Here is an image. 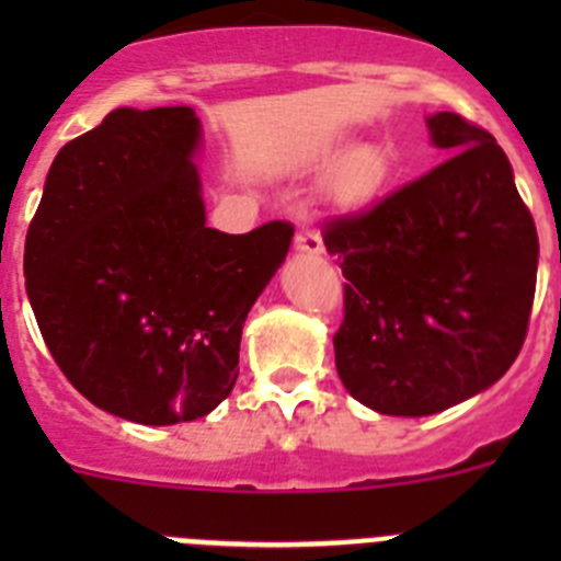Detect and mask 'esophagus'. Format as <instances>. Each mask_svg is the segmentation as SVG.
Listing matches in <instances>:
<instances>
[{
	"mask_svg": "<svg viewBox=\"0 0 561 561\" xmlns=\"http://www.w3.org/2000/svg\"><path fill=\"white\" fill-rule=\"evenodd\" d=\"M295 250L306 252V255H320L325 250L323 247V236L317 230H304L295 236Z\"/></svg>",
	"mask_w": 561,
	"mask_h": 561,
	"instance_id": "obj_1",
	"label": "esophagus"
}]
</instances>
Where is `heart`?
Listing matches in <instances>:
<instances>
[{
    "label": "heart",
    "instance_id": "heart-1",
    "mask_svg": "<svg viewBox=\"0 0 561 561\" xmlns=\"http://www.w3.org/2000/svg\"><path fill=\"white\" fill-rule=\"evenodd\" d=\"M340 151V146L331 148L329 157ZM325 157V160H329ZM390 182V160L374 142H359L348 148L331 168L325 180V193L329 199L340 207H362L374 202L385 185Z\"/></svg>",
    "mask_w": 561,
    "mask_h": 561
}]
</instances>
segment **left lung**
<instances>
[{
  "instance_id": "obj_1",
  "label": "left lung",
  "mask_w": 561,
  "mask_h": 561,
  "mask_svg": "<svg viewBox=\"0 0 561 561\" xmlns=\"http://www.w3.org/2000/svg\"><path fill=\"white\" fill-rule=\"evenodd\" d=\"M447 160L374 210L325 225L345 275L336 374L381 415H433L492 388L523 348L539 238L489 131L427 117Z\"/></svg>"
}]
</instances>
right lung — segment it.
Instances as JSON below:
<instances>
[{"instance_id":"1","label":"right lung","mask_w":561,"mask_h":561,"mask_svg":"<svg viewBox=\"0 0 561 561\" xmlns=\"http://www.w3.org/2000/svg\"><path fill=\"white\" fill-rule=\"evenodd\" d=\"M191 106L114 108L53 160L24 241L27 297L72 388L112 415L168 427L216 410L241 329L295 227H207Z\"/></svg>"}]
</instances>
